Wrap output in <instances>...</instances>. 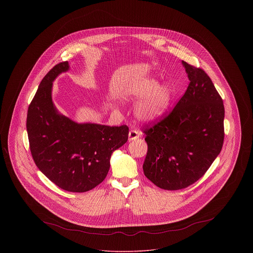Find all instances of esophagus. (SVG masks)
Returning <instances> with one entry per match:
<instances>
[{
  "mask_svg": "<svg viewBox=\"0 0 253 253\" xmlns=\"http://www.w3.org/2000/svg\"><path fill=\"white\" fill-rule=\"evenodd\" d=\"M140 136V133L138 131H135V130H131L129 132V141H132V140H135L137 138H139Z\"/></svg>",
  "mask_w": 253,
  "mask_h": 253,
  "instance_id": "34e87169",
  "label": "esophagus"
}]
</instances>
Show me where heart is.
<instances>
[{"instance_id": "heart-1", "label": "heart", "mask_w": 253, "mask_h": 253, "mask_svg": "<svg viewBox=\"0 0 253 253\" xmlns=\"http://www.w3.org/2000/svg\"><path fill=\"white\" fill-rule=\"evenodd\" d=\"M126 97L132 100L146 98L137 104L135 116L139 121L153 122L167 112L172 93L168 85H158L156 80L144 79L136 82L126 91Z\"/></svg>"}]
</instances>
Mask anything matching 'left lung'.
<instances>
[{"label": "left lung", "mask_w": 253, "mask_h": 253, "mask_svg": "<svg viewBox=\"0 0 253 253\" xmlns=\"http://www.w3.org/2000/svg\"><path fill=\"white\" fill-rule=\"evenodd\" d=\"M190 80L175 107L143 132L148 152L145 176L158 188L176 191L201 178L224 142L225 108L203 69L182 61Z\"/></svg>", "instance_id": "8db88e82"}]
</instances>
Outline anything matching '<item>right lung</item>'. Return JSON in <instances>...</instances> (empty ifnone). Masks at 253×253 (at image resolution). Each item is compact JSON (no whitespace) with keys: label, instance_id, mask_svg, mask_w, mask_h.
Here are the masks:
<instances>
[{"label":"right lung","instance_id":"add662e5","mask_svg":"<svg viewBox=\"0 0 253 253\" xmlns=\"http://www.w3.org/2000/svg\"><path fill=\"white\" fill-rule=\"evenodd\" d=\"M68 69V61H62L42 79L28 107L26 130L39 169L60 189L85 193L104 180L111 156L127 142L129 128L77 123L60 115L52 100V86Z\"/></svg>","mask_w":253,"mask_h":253}]
</instances>
